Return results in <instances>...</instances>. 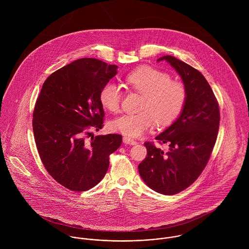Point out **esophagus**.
<instances>
[{
  "instance_id": "obj_1",
  "label": "esophagus",
  "mask_w": 249,
  "mask_h": 249,
  "mask_svg": "<svg viewBox=\"0 0 249 249\" xmlns=\"http://www.w3.org/2000/svg\"><path fill=\"white\" fill-rule=\"evenodd\" d=\"M123 140H124V142L128 143V144H136V143H137V141H135V140H134V139H132V138L126 137V136H124Z\"/></svg>"
}]
</instances>
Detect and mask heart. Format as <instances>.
Listing matches in <instances>:
<instances>
[{"instance_id":"obj_1","label":"heart","mask_w":249,"mask_h":249,"mask_svg":"<svg viewBox=\"0 0 249 249\" xmlns=\"http://www.w3.org/2000/svg\"><path fill=\"white\" fill-rule=\"evenodd\" d=\"M126 85L143 95L140 107L141 113L125 114L110 123L113 131L126 137H140L156 124L167 126L181 115L187 102V89L179 81L172 80L166 72L151 67H141L125 76ZM123 93L115 83L108 82L100 92L102 106L110 112L120 110Z\"/></svg>"}]
</instances>
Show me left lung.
Segmentation results:
<instances>
[{
  "mask_svg": "<svg viewBox=\"0 0 249 249\" xmlns=\"http://www.w3.org/2000/svg\"><path fill=\"white\" fill-rule=\"evenodd\" d=\"M168 61L179 73L187 89L186 106L178 120L155 140L169 145L166 152L153 142H145L146 157L138 170L143 182L163 195H176L191 186L206 167L216 141L219 107L203 74L172 55Z\"/></svg>",
  "mask_w": 249,
  "mask_h": 249,
  "instance_id": "left-lung-1",
  "label": "left lung"
}]
</instances>
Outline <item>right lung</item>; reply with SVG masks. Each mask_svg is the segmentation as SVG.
Instances as JSON below:
<instances>
[{"mask_svg": "<svg viewBox=\"0 0 249 249\" xmlns=\"http://www.w3.org/2000/svg\"><path fill=\"white\" fill-rule=\"evenodd\" d=\"M116 65L80 58L53 72L43 83L34 110L33 127L40 159L60 185L87 191L106 176L109 156L122 135L91 137L104 126L100 92L117 73Z\"/></svg>", "mask_w": 249, "mask_h": 249, "instance_id": "obj_1", "label": "right lung"}]
</instances>
